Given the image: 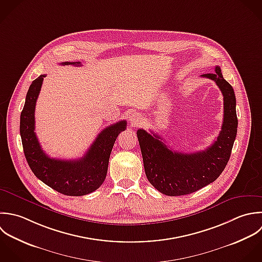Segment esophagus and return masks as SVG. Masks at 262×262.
I'll use <instances>...</instances> for the list:
<instances>
[{"label": "esophagus", "instance_id": "34e87169", "mask_svg": "<svg viewBox=\"0 0 262 262\" xmlns=\"http://www.w3.org/2000/svg\"><path fill=\"white\" fill-rule=\"evenodd\" d=\"M142 120H143V116L138 112H133L129 115V121H130V123H133L135 125L140 124L142 122Z\"/></svg>", "mask_w": 262, "mask_h": 262}]
</instances>
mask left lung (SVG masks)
I'll return each mask as SVG.
<instances>
[{
	"mask_svg": "<svg viewBox=\"0 0 262 262\" xmlns=\"http://www.w3.org/2000/svg\"><path fill=\"white\" fill-rule=\"evenodd\" d=\"M202 77L214 80L224 96V121L214 143L204 151L176 152L156 134L138 129L145 173L151 185L166 196L192 194L213 183L224 171L231 157L237 136L238 118L233 86L224 78L220 66Z\"/></svg>",
	"mask_w": 262,
	"mask_h": 262,
	"instance_id": "8db88e82",
	"label": "left lung"
}]
</instances>
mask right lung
I'll return each instance as SVG.
<instances>
[{
  "label": "right lung",
  "instance_id": "add662e5",
  "mask_svg": "<svg viewBox=\"0 0 262 262\" xmlns=\"http://www.w3.org/2000/svg\"><path fill=\"white\" fill-rule=\"evenodd\" d=\"M61 65L81 66L80 62H62ZM43 77L46 74L31 82L20 115V136L26 161L34 176L53 190L67 196L88 195L105 181L113 145L118 135L126 128V121L121 120L104 128L79 159L49 157L34 132V109Z\"/></svg>",
  "mask_w": 262,
  "mask_h": 262
}]
</instances>
